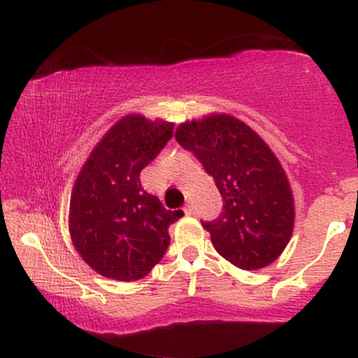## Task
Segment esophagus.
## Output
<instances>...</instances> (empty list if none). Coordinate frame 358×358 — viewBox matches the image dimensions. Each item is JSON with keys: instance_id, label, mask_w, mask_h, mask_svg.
<instances>
[{"instance_id": "34e87169", "label": "esophagus", "mask_w": 358, "mask_h": 358, "mask_svg": "<svg viewBox=\"0 0 358 358\" xmlns=\"http://www.w3.org/2000/svg\"><path fill=\"white\" fill-rule=\"evenodd\" d=\"M183 210H185V213H187V215H192V213H193V207H192V203H187V205H185Z\"/></svg>"}]
</instances>
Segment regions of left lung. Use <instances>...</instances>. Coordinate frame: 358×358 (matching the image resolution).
Returning <instances> with one entry per match:
<instances>
[{"mask_svg": "<svg viewBox=\"0 0 358 358\" xmlns=\"http://www.w3.org/2000/svg\"><path fill=\"white\" fill-rule=\"evenodd\" d=\"M175 138L200 159L224 199L220 215L202 222L217 252L245 271L276 261L293 234L294 202L269 146L227 114L180 124Z\"/></svg>", "mask_w": 358, "mask_h": 358, "instance_id": "obj_1", "label": "left lung"}]
</instances>
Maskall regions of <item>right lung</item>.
Returning a JSON list of instances; mask_svg holds the SVG:
<instances>
[{
  "mask_svg": "<svg viewBox=\"0 0 358 358\" xmlns=\"http://www.w3.org/2000/svg\"><path fill=\"white\" fill-rule=\"evenodd\" d=\"M173 136V124L129 114L97 143L72 190L69 229L76 249L102 276L145 278L165 256L168 227L182 210H166L141 187L139 173Z\"/></svg>",
  "mask_w": 358,
  "mask_h": 358,
  "instance_id": "add662e5",
  "label": "right lung"
}]
</instances>
